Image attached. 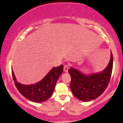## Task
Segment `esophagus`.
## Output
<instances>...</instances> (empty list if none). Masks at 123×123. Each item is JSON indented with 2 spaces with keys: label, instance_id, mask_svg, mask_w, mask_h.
<instances>
[{
  "label": "esophagus",
  "instance_id": "obj_1",
  "mask_svg": "<svg viewBox=\"0 0 123 123\" xmlns=\"http://www.w3.org/2000/svg\"><path fill=\"white\" fill-rule=\"evenodd\" d=\"M68 69H69V66L68 65L65 64L64 66V71L65 72H68Z\"/></svg>",
  "mask_w": 123,
  "mask_h": 123
}]
</instances>
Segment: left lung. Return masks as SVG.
Here are the masks:
<instances>
[{"instance_id": "obj_1", "label": "left lung", "mask_w": 123, "mask_h": 123, "mask_svg": "<svg viewBox=\"0 0 123 123\" xmlns=\"http://www.w3.org/2000/svg\"><path fill=\"white\" fill-rule=\"evenodd\" d=\"M113 56L111 52L110 62L103 71L85 75L78 70L70 68L68 72L71 77L70 89L75 97L83 101L93 100L102 94L108 86L111 76Z\"/></svg>"}]
</instances>
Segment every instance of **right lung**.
Listing matches in <instances>:
<instances>
[{
  "label": "right lung",
  "mask_w": 123,
  "mask_h": 123,
  "mask_svg": "<svg viewBox=\"0 0 123 123\" xmlns=\"http://www.w3.org/2000/svg\"><path fill=\"white\" fill-rule=\"evenodd\" d=\"M63 65L54 67L39 82L35 85H25L18 83L12 71L16 87L20 93L30 101L36 102L45 101L53 95L59 77L63 73Z\"/></svg>",
  "instance_id": "1"
}]
</instances>
